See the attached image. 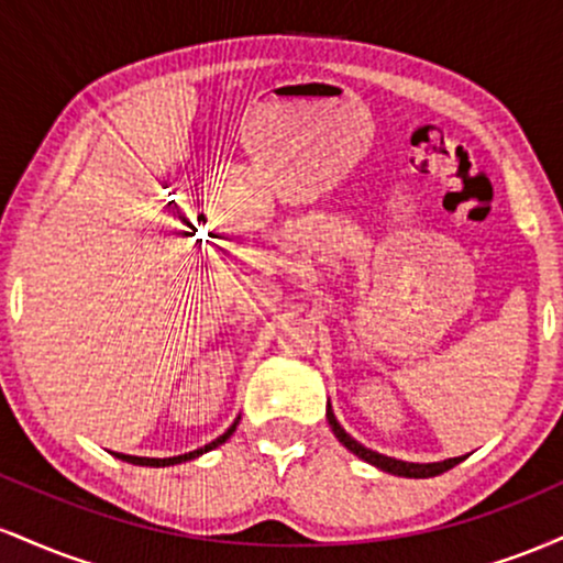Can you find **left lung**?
<instances>
[{
	"label": "left lung",
	"instance_id": "8db88e82",
	"mask_svg": "<svg viewBox=\"0 0 563 563\" xmlns=\"http://www.w3.org/2000/svg\"><path fill=\"white\" fill-rule=\"evenodd\" d=\"M325 416H328V423H331L333 434L339 437V442L344 444L346 450H352L354 455L363 457V461L371 463V466L386 471V474L407 476V479H429V476H439V474H444V471H450L452 466H457V463H461L463 457H466V455H463V457H450V461H442V463H405V461H397V457L378 455V452L363 448V444H360L357 439H352L344 429H341V423L335 421L331 405H328Z\"/></svg>",
	"mask_w": 563,
	"mask_h": 563
}]
</instances>
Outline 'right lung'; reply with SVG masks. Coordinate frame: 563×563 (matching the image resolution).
<instances>
[{
	"label": "right lung",
	"instance_id": "1",
	"mask_svg": "<svg viewBox=\"0 0 563 563\" xmlns=\"http://www.w3.org/2000/svg\"><path fill=\"white\" fill-rule=\"evenodd\" d=\"M235 426H238V421L232 423L230 429L224 431L222 437H217L214 442H209V444H206V448H200V450H192V452H185V455H177V457H137V455H121V452H115V457H121V461H126V463H134V466H156V468H158V466H174V463H185V461H192V457L203 455V452L214 450V448H219V444H222V442H228L232 431H235Z\"/></svg>",
	"mask_w": 563,
	"mask_h": 563
}]
</instances>
